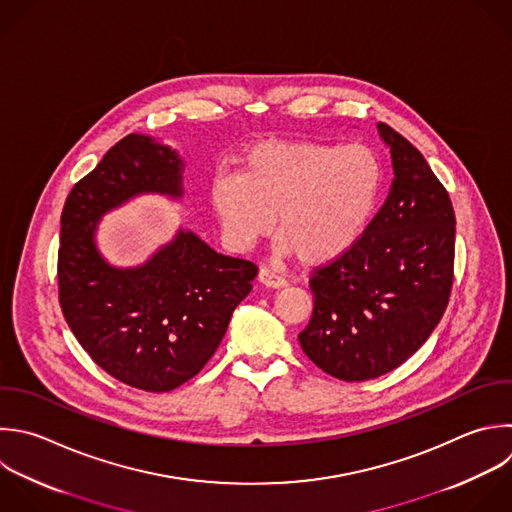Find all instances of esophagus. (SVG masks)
<instances>
[{
  "label": "esophagus",
  "instance_id": "obj_1",
  "mask_svg": "<svg viewBox=\"0 0 512 512\" xmlns=\"http://www.w3.org/2000/svg\"><path fill=\"white\" fill-rule=\"evenodd\" d=\"M258 282L260 284H264V286H268V288H282V286H286V280L282 278V276H278L274 270H270V268H262L260 272H258Z\"/></svg>",
  "mask_w": 512,
  "mask_h": 512
}]
</instances>
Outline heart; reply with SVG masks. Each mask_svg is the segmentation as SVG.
I'll return each mask as SVG.
<instances>
[{
  "label": "heart",
  "instance_id": "heart-1",
  "mask_svg": "<svg viewBox=\"0 0 512 512\" xmlns=\"http://www.w3.org/2000/svg\"><path fill=\"white\" fill-rule=\"evenodd\" d=\"M382 184V164L366 146L268 140L244 152L240 174L212 180L210 202L236 250L276 226L280 256L322 266L362 238Z\"/></svg>",
  "mask_w": 512,
  "mask_h": 512
}]
</instances>
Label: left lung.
Wrapping results in <instances>:
<instances>
[{
  "label": "left lung",
  "instance_id": "obj_1",
  "mask_svg": "<svg viewBox=\"0 0 512 512\" xmlns=\"http://www.w3.org/2000/svg\"><path fill=\"white\" fill-rule=\"evenodd\" d=\"M394 180L362 238L310 280L314 310L298 334L304 354L334 378H378L408 360L440 322L454 270L456 220L424 156L378 124Z\"/></svg>",
  "mask_w": 512,
  "mask_h": 512
}]
</instances>
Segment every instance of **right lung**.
<instances>
[{"label": "right lung", "instance_id": "obj_1", "mask_svg": "<svg viewBox=\"0 0 512 512\" xmlns=\"http://www.w3.org/2000/svg\"><path fill=\"white\" fill-rule=\"evenodd\" d=\"M182 172L176 150L130 134L72 188L62 212L66 322L98 366L146 392L174 390L206 366L258 274L254 262L218 254L182 228L136 268H116L100 254L102 216L140 194L182 198Z\"/></svg>", "mask_w": 512, "mask_h": 512}]
</instances>
